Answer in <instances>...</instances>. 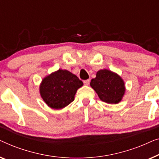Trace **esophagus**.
Listing matches in <instances>:
<instances>
[{
	"label": "esophagus",
	"instance_id": "1",
	"mask_svg": "<svg viewBox=\"0 0 159 159\" xmlns=\"http://www.w3.org/2000/svg\"><path fill=\"white\" fill-rule=\"evenodd\" d=\"M89 83H90V80H89V79L84 80V84L86 85V86H88V85L89 84Z\"/></svg>",
	"mask_w": 159,
	"mask_h": 159
}]
</instances>
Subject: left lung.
Masks as SVG:
<instances>
[{
  "instance_id": "left-lung-1",
  "label": "left lung",
  "mask_w": 159,
  "mask_h": 159,
  "mask_svg": "<svg viewBox=\"0 0 159 159\" xmlns=\"http://www.w3.org/2000/svg\"><path fill=\"white\" fill-rule=\"evenodd\" d=\"M90 86L99 99L107 104H118L125 93L124 80L117 73L107 69L97 71L95 79H91Z\"/></svg>"
}]
</instances>
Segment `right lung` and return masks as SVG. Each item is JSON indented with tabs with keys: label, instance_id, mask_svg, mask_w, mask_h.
<instances>
[{
	"label": "right lung",
	"instance_id": "right-lung-1",
	"mask_svg": "<svg viewBox=\"0 0 159 159\" xmlns=\"http://www.w3.org/2000/svg\"><path fill=\"white\" fill-rule=\"evenodd\" d=\"M83 85L76 75L67 70L59 69L42 80L39 93L49 107L61 109L74 100L77 90Z\"/></svg>",
	"mask_w": 159,
	"mask_h": 159
}]
</instances>
